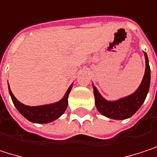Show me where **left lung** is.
I'll return each mask as SVG.
<instances>
[{"label":"left lung","mask_w":157,"mask_h":157,"mask_svg":"<svg viewBox=\"0 0 157 157\" xmlns=\"http://www.w3.org/2000/svg\"><path fill=\"white\" fill-rule=\"evenodd\" d=\"M145 58H146V71L143 80L139 88L132 95L116 101H108L101 97V95L98 93L96 87L93 86L95 104L99 113L112 119L122 120L132 117L140 108L147 98L149 90V86H150V78H151L148 58L146 52H145Z\"/></svg>","instance_id":"left-lung-1"}]
</instances>
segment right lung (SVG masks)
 Listing matches in <instances>:
<instances>
[{
  "instance_id": "right-lung-1",
  "label": "right lung",
  "mask_w": 157,
  "mask_h": 157,
  "mask_svg": "<svg viewBox=\"0 0 157 157\" xmlns=\"http://www.w3.org/2000/svg\"><path fill=\"white\" fill-rule=\"evenodd\" d=\"M71 88H72V85L67 90L65 96L63 97L61 100L53 104L38 106V107H29V106H26L21 103L13 96L10 86H9V92H10V98L12 99L14 106L25 118H27L29 121L33 122V123L46 124V123L54 121L66 111L67 107H68V98H69V94L71 90Z\"/></svg>"
}]
</instances>
